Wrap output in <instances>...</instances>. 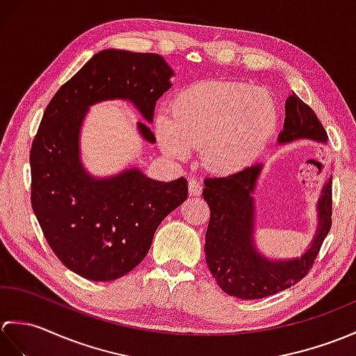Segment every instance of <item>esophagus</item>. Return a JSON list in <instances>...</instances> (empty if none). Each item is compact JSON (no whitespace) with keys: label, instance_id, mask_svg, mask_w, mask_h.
<instances>
[{"label":"esophagus","instance_id":"1","mask_svg":"<svg viewBox=\"0 0 356 356\" xmlns=\"http://www.w3.org/2000/svg\"><path fill=\"white\" fill-rule=\"evenodd\" d=\"M188 190H190L191 195H200L203 191V186L197 179H190V182H188Z\"/></svg>","mask_w":356,"mask_h":356}]
</instances>
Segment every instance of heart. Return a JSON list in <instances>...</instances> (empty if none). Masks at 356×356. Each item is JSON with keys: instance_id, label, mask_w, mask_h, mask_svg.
<instances>
[{"instance_id": "b5f03b06", "label": "heart", "mask_w": 356, "mask_h": 356, "mask_svg": "<svg viewBox=\"0 0 356 356\" xmlns=\"http://www.w3.org/2000/svg\"><path fill=\"white\" fill-rule=\"evenodd\" d=\"M280 124V108L266 88L234 81H202L171 102V116L157 115L154 131L166 154L185 159L200 147V163L229 176L249 168Z\"/></svg>"}]
</instances>
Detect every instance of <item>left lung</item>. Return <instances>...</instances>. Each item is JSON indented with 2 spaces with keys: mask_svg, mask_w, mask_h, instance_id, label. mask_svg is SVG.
<instances>
[{
  "mask_svg": "<svg viewBox=\"0 0 356 356\" xmlns=\"http://www.w3.org/2000/svg\"><path fill=\"white\" fill-rule=\"evenodd\" d=\"M284 125L277 143L309 139L327 145V133L314 110L292 93L284 104ZM263 163L225 177H208L203 199L211 209L205 255L222 291L241 300H259L293 286L312 268L332 226V176L316 202V229L306 251L292 259H270L255 243L257 207L254 194Z\"/></svg>",
  "mask_w": 356,
  "mask_h": 356,
  "instance_id": "8db88e82",
  "label": "left lung"
}]
</instances>
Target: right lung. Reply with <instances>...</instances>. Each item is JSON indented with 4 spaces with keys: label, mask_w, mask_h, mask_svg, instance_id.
<instances>
[{
    "label": "right lung",
    "mask_w": 356,
    "mask_h": 356,
    "mask_svg": "<svg viewBox=\"0 0 356 356\" xmlns=\"http://www.w3.org/2000/svg\"><path fill=\"white\" fill-rule=\"evenodd\" d=\"M172 76L161 55L101 50L44 111L30 149L32 208L51 251L74 274L93 282L128 274L145 259L157 226L186 200L184 177L161 182L134 165L99 177L81 159L87 111L105 101L133 104L145 120L139 136L154 143L148 124Z\"/></svg>",
    "instance_id": "1"
}]
</instances>
